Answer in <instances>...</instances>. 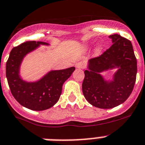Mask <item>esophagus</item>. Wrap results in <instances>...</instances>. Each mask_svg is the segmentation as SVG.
Listing matches in <instances>:
<instances>
[{
    "instance_id": "34e87169",
    "label": "esophagus",
    "mask_w": 145,
    "mask_h": 145,
    "mask_svg": "<svg viewBox=\"0 0 145 145\" xmlns=\"http://www.w3.org/2000/svg\"><path fill=\"white\" fill-rule=\"evenodd\" d=\"M76 68L77 69H83L84 68V64L82 63V62H80V63H76Z\"/></svg>"
}]
</instances>
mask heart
Instances as JSON below:
<instances>
[{"label":"heart","mask_w":145,"mask_h":145,"mask_svg":"<svg viewBox=\"0 0 145 145\" xmlns=\"http://www.w3.org/2000/svg\"><path fill=\"white\" fill-rule=\"evenodd\" d=\"M101 50H102V48H101V47H98V48L96 49V52H97V53H99V52H101Z\"/></svg>","instance_id":"obj_1"}]
</instances>
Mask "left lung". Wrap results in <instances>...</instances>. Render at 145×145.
I'll list each match as a JSON object with an SVG mask.
<instances>
[{
  "label": "left lung",
  "mask_w": 145,
  "mask_h": 145,
  "mask_svg": "<svg viewBox=\"0 0 145 145\" xmlns=\"http://www.w3.org/2000/svg\"><path fill=\"white\" fill-rule=\"evenodd\" d=\"M113 44L103 54L89 59L84 71L82 93L93 106L108 109L123 103L132 93L137 73V61L131 42L120 35L109 36ZM118 69L111 81H106L100 73Z\"/></svg>",
  "instance_id": "obj_1"
}]
</instances>
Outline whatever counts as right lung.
I'll return each instance as SVG.
<instances>
[{
  "mask_svg": "<svg viewBox=\"0 0 145 145\" xmlns=\"http://www.w3.org/2000/svg\"><path fill=\"white\" fill-rule=\"evenodd\" d=\"M45 42L28 41L12 49L6 65V76L14 99L30 110H44L54 106L59 100L62 87L72 74L74 67L51 71L37 82H26L20 76V68L24 57Z\"/></svg>",
  "mask_w": 145,
  "mask_h": 145,
  "instance_id": "1",
  "label": "right lung"
}]
</instances>
